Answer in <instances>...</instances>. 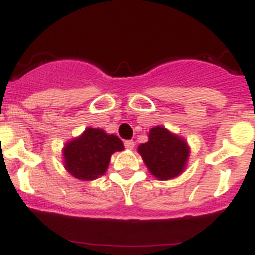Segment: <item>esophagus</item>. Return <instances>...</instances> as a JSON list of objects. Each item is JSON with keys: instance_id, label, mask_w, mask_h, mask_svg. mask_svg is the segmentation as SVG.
<instances>
[{"instance_id": "34e87169", "label": "esophagus", "mask_w": 255, "mask_h": 255, "mask_svg": "<svg viewBox=\"0 0 255 255\" xmlns=\"http://www.w3.org/2000/svg\"><path fill=\"white\" fill-rule=\"evenodd\" d=\"M125 146H126V149L128 150H133L134 147V142L132 140H128V141H125Z\"/></svg>"}]
</instances>
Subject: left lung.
<instances>
[{
	"label": "left lung",
	"instance_id": "8db88e82",
	"mask_svg": "<svg viewBox=\"0 0 255 255\" xmlns=\"http://www.w3.org/2000/svg\"><path fill=\"white\" fill-rule=\"evenodd\" d=\"M138 152L150 173L161 181L180 176L190 156L187 142L161 126L150 129L149 141L138 146Z\"/></svg>",
	"mask_w": 255,
	"mask_h": 255
}]
</instances>
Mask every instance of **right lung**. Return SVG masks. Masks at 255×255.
I'll list each match as a JSON object with an SVG mask.
<instances>
[{"mask_svg": "<svg viewBox=\"0 0 255 255\" xmlns=\"http://www.w3.org/2000/svg\"><path fill=\"white\" fill-rule=\"evenodd\" d=\"M123 149L125 146L117 136L88 127L81 136L64 146V165L78 180H96L106 172L113 152Z\"/></svg>", "mask_w": 255, "mask_h": 255, "instance_id": "obj_1", "label": "right lung"}]
</instances>
